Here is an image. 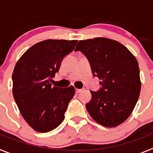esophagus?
<instances>
[{
	"mask_svg": "<svg viewBox=\"0 0 153 153\" xmlns=\"http://www.w3.org/2000/svg\"><path fill=\"white\" fill-rule=\"evenodd\" d=\"M82 89H76V93H80L81 91H82Z\"/></svg>",
	"mask_w": 153,
	"mask_h": 153,
	"instance_id": "esophagus-1",
	"label": "esophagus"
}]
</instances>
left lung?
Listing matches in <instances>:
<instances>
[{
    "label": "left lung",
    "instance_id": "left-lung-1",
    "mask_svg": "<svg viewBox=\"0 0 153 153\" xmlns=\"http://www.w3.org/2000/svg\"><path fill=\"white\" fill-rule=\"evenodd\" d=\"M88 59L93 76L102 81L99 91H90L87 111L99 124L116 127L132 113L140 97L139 63L125 46L111 39L97 37L79 40L75 51Z\"/></svg>",
    "mask_w": 153,
    "mask_h": 153
}]
</instances>
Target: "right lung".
<instances>
[{
    "instance_id": "1",
    "label": "right lung",
    "mask_w": 153,
    "mask_h": 153,
    "mask_svg": "<svg viewBox=\"0 0 153 153\" xmlns=\"http://www.w3.org/2000/svg\"><path fill=\"white\" fill-rule=\"evenodd\" d=\"M77 40H46L29 48L17 62L12 75L13 95L22 117L34 130L47 132L63 122L73 86H52L62 60L74 51Z\"/></svg>"
}]
</instances>
